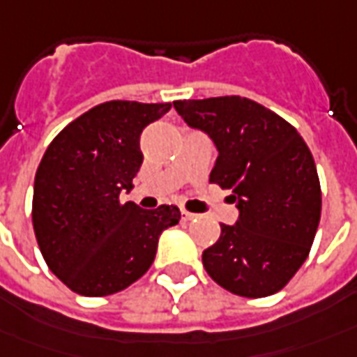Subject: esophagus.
I'll return each mask as SVG.
<instances>
[{
    "mask_svg": "<svg viewBox=\"0 0 357 357\" xmlns=\"http://www.w3.org/2000/svg\"><path fill=\"white\" fill-rule=\"evenodd\" d=\"M181 215H183L184 221H192L194 218H196V213H190V211H186V210L181 211Z\"/></svg>",
    "mask_w": 357,
    "mask_h": 357,
    "instance_id": "obj_1",
    "label": "esophagus"
}]
</instances>
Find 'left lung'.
Returning <instances> with one entry per match:
<instances>
[{
  "mask_svg": "<svg viewBox=\"0 0 357 357\" xmlns=\"http://www.w3.org/2000/svg\"><path fill=\"white\" fill-rule=\"evenodd\" d=\"M192 130L213 142L210 183L231 188L235 225L221 223L202 252L210 278L243 297H266L294 278L321 220V184L313 155L291 124L243 97L174 100Z\"/></svg>",
  "mask_w": 357,
  "mask_h": 357,
  "instance_id": "8db88e82",
  "label": "left lung"
}]
</instances>
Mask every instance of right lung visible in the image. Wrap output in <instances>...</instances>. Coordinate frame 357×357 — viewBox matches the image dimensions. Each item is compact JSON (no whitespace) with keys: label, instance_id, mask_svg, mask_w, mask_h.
<instances>
[{"label":"right lung","instance_id":"right-lung-1","mask_svg":"<svg viewBox=\"0 0 357 357\" xmlns=\"http://www.w3.org/2000/svg\"><path fill=\"white\" fill-rule=\"evenodd\" d=\"M171 102L110 100L54 137L34 176L33 225L46 264L85 297L126 289L153 264L159 235L181 220L176 206L120 202L142 167L139 136Z\"/></svg>","mask_w":357,"mask_h":357}]
</instances>
